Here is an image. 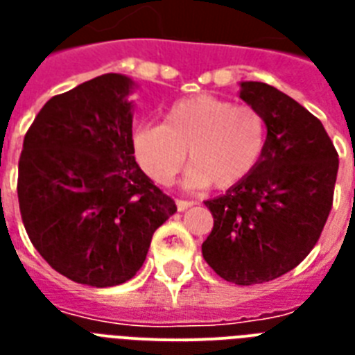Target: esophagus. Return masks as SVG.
Returning <instances> with one entry per match:
<instances>
[{
	"label": "esophagus",
	"mask_w": 355,
	"mask_h": 355,
	"mask_svg": "<svg viewBox=\"0 0 355 355\" xmlns=\"http://www.w3.org/2000/svg\"><path fill=\"white\" fill-rule=\"evenodd\" d=\"M189 206H193V200H184V199H177V210L184 211L188 210Z\"/></svg>",
	"instance_id": "34e87169"
}]
</instances>
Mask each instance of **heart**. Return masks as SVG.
I'll list each match as a JSON object with an SVG mask.
<instances>
[{
  "label": "heart",
  "instance_id": "b5f03b06",
  "mask_svg": "<svg viewBox=\"0 0 355 355\" xmlns=\"http://www.w3.org/2000/svg\"><path fill=\"white\" fill-rule=\"evenodd\" d=\"M267 125L259 110L214 96L173 103L164 125H145L134 134L139 166L155 182L169 184L186 164L193 188L211 182L227 189L248 177L261 158Z\"/></svg>",
  "mask_w": 355,
  "mask_h": 355
}]
</instances>
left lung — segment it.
<instances>
[{"instance_id":"left-lung-1","label":"left lung","mask_w":355,"mask_h":355,"mask_svg":"<svg viewBox=\"0 0 355 355\" xmlns=\"http://www.w3.org/2000/svg\"><path fill=\"white\" fill-rule=\"evenodd\" d=\"M239 96L261 112L267 139L250 175L205 202L214 228L202 256L223 280L252 286L295 269L317 245L339 155L322 123L275 86L241 83Z\"/></svg>"}]
</instances>
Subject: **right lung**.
Listing matches in <instances>:
<instances>
[{
    "mask_svg": "<svg viewBox=\"0 0 355 355\" xmlns=\"http://www.w3.org/2000/svg\"><path fill=\"white\" fill-rule=\"evenodd\" d=\"M132 80L107 73L51 97L18 162V202L31 243L77 284L110 287L144 265L175 200L134 158Z\"/></svg>",
    "mask_w": 355,
    "mask_h": 355,
    "instance_id": "add662e5",
    "label": "right lung"
}]
</instances>
